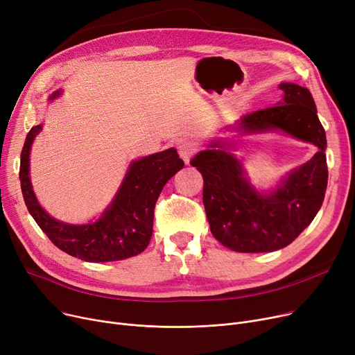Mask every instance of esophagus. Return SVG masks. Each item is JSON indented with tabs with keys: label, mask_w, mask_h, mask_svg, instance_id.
Here are the masks:
<instances>
[{
	"label": "esophagus",
	"mask_w": 355,
	"mask_h": 355,
	"mask_svg": "<svg viewBox=\"0 0 355 355\" xmlns=\"http://www.w3.org/2000/svg\"><path fill=\"white\" fill-rule=\"evenodd\" d=\"M178 148H179V156L182 157V160L187 163V164L189 163L191 157L196 153V146L193 143H191V141L180 143Z\"/></svg>",
	"instance_id": "esophagus-1"
}]
</instances>
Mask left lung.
Returning a JSON list of instances; mask_svg holds the SVG:
<instances>
[{
	"label": "left lung",
	"instance_id": "left-lung-1",
	"mask_svg": "<svg viewBox=\"0 0 355 355\" xmlns=\"http://www.w3.org/2000/svg\"><path fill=\"white\" fill-rule=\"evenodd\" d=\"M276 105L243 115L230 127L244 136L283 132L318 147L313 157L259 191L247 176L232 141L212 140L192 159L204 178V207L214 237L239 252H270L289 245L322 207L328 184L327 136L308 88L282 82Z\"/></svg>",
	"mask_w": 355,
	"mask_h": 355
}]
</instances>
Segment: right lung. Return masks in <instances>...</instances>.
Here are the masks:
<instances>
[{
	"instance_id": "obj_1",
	"label": "right lung",
	"mask_w": 355,
	"mask_h": 355,
	"mask_svg": "<svg viewBox=\"0 0 355 355\" xmlns=\"http://www.w3.org/2000/svg\"><path fill=\"white\" fill-rule=\"evenodd\" d=\"M62 89L49 101L56 99ZM43 124L33 127L20 159V182L26 207L37 225L58 248L89 263L125 260L140 254L153 234L155 205L167 180L184 166L176 148L132 160L111 204L96 221L67 224L50 216L39 204L30 180V150Z\"/></svg>"
}]
</instances>
